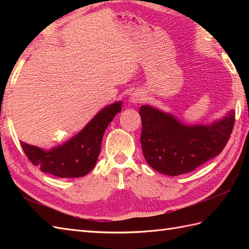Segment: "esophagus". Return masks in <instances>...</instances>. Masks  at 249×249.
Segmentation results:
<instances>
[{
    "instance_id": "esophagus-1",
    "label": "esophagus",
    "mask_w": 249,
    "mask_h": 249,
    "mask_svg": "<svg viewBox=\"0 0 249 249\" xmlns=\"http://www.w3.org/2000/svg\"><path fill=\"white\" fill-rule=\"evenodd\" d=\"M144 99V95L142 92L140 91H137V92H134L133 94L130 95L129 97V103L133 104V105H137V104H140L143 102Z\"/></svg>"
}]
</instances>
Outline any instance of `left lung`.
<instances>
[{"instance_id":"left-lung-1","label":"left lung","mask_w":249,"mask_h":249,"mask_svg":"<svg viewBox=\"0 0 249 249\" xmlns=\"http://www.w3.org/2000/svg\"><path fill=\"white\" fill-rule=\"evenodd\" d=\"M141 145L146 162L157 172L176 177L194 171L224 150L234 125L231 109L210 125H186L171 113L143 105Z\"/></svg>"}]
</instances>
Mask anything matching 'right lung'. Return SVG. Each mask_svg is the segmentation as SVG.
Returning a JSON list of instances; mask_svg holds the SVG:
<instances>
[{
  "label": "right lung",
  "mask_w": 249,
  "mask_h": 249,
  "mask_svg": "<svg viewBox=\"0 0 249 249\" xmlns=\"http://www.w3.org/2000/svg\"><path fill=\"white\" fill-rule=\"evenodd\" d=\"M121 110L122 102L107 106L76 136L48 151L23 141L21 146L30 161L45 173L68 178L83 177L96 165L105 130Z\"/></svg>",
  "instance_id": "add662e5"
}]
</instances>
